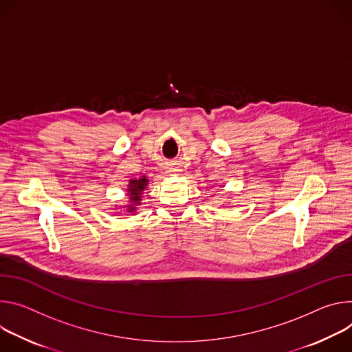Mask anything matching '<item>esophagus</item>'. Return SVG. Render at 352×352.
<instances>
[{"mask_svg": "<svg viewBox=\"0 0 352 352\" xmlns=\"http://www.w3.org/2000/svg\"><path fill=\"white\" fill-rule=\"evenodd\" d=\"M169 172H172V173H173V172H177V169H169Z\"/></svg>", "mask_w": 352, "mask_h": 352, "instance_id": "1", "label": "esophagus"}]
</instances>
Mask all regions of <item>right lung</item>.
I'll list each match as a JSON object with an SVG mask.
<instances>
[{"instance_id": "add662e5", "label": "right lung", "mask_w": 352, "mask_h": 352, "mask_svg": "<svg viewBox=\"0 0 352 352\" xmlns=\"http://www.w3.org/2000/svg\"><path fill=\"white\" fill-rule=\"evenodd\" d=\"M148 184V180L145 177L142 179H138V180H130V186H129V196H130V200L134 203L133 206H137L138 201L141 200V191L145 188V186ZM130 206L129 210L130 212H133L135 210V207Z\"/></svg>"}]
</instances>
